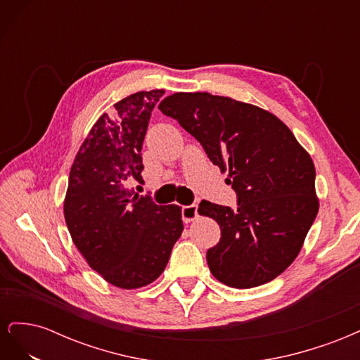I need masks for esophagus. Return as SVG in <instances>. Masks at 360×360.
<instances>
[{
  "label": "esophagus",
  "instance_id": "obj_1",
  "mask_svg": "<svg viewBox=\"0 0 360 360\" xmlns=\"http://www.w3.org/2000/svg\"><path fill=\"white\" fill-rule=\"evenodd\" d=\"M198 217V205L191 204V205H183L181 207V219L184 224H189Z\"/></svg>",
  "mask_w": 360,
  "mask_h": 360
}]
</instances>
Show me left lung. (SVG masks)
I'll return each instance as SVG.
<instances>
[{
    "instance_id": "left-lung-1",
    "label": "left lung",
    "mask_w": 360,
    "mask_h": 360,
    "mask_svg": "<svg viewBox=\"0 0 360 360\" xmlns=\"http://www.w3.org/2000/svg\"><path fill=\"white\" fill-rule=\"evenodd\" d=\"M159 110L177 120L209 159L228 171L237 209L202 200L198 213L221 226L207 250L213 276L252 288L281 275L300 252L315 216L311 156L278 117L258 106L210 93H174Z\"/></svg>"
}]
</instances>
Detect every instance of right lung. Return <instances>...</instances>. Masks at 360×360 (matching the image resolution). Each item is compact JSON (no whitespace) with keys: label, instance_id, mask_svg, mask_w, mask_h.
<instances>
[{"label":"right lung","instance_id":"right-lung-1","mask_svg":"<svg viewBox=\"0 0 360 360\" xmlns=\"http://www.w3.org/2000/svg\"><path fill=\"white\" fill-rule=\"evenodd\" d=\"M163 90L138 91L103 114L70 169L64 217L75 246L110 284L134 290L165 270L183 231L181 207L158 205L129 184H143L141 148Z\"/></svg>","mask_w":360,"mask_h":360}]
</instances>
